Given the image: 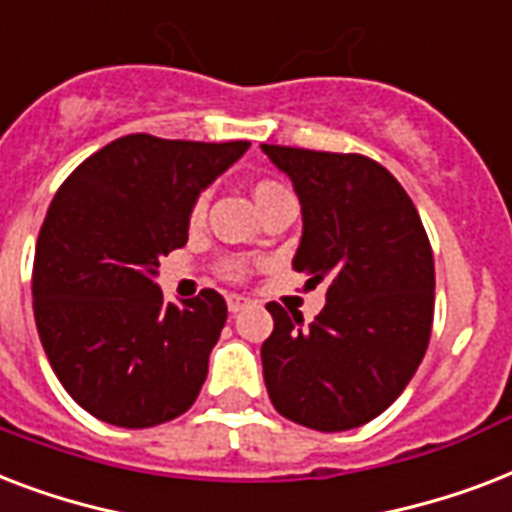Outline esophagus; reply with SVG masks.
Segmentation results:
<instances>
[{
	"instance_id": "1",
	"label": "esophagus",
	"mask_w": 512,
	"mask_h": 512,
	"mask_svg": "<svg viewBox=\"0 0 512 512\" xmlns=\"http://www.w3.org/2000/svg\"><path fill=\"white\" fill-rule=\"evenodd\" d=\"M251 304H253V301L245 299V296H240V293H229V296H227V307H229V312H232V315L248 310Z\"/></svg>"
}]
</instances>
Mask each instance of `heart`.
<instances>
[{"label":"heart","instance_id":"b5f03b06","mask_svg":"<svg viewBox=\"0 0 512 512\" xmlns=\"http://www.w3.org/2000/svg\"><path fill=\"white\" fill-rule=\"evenodd\" d=\"M277 189H285V186H280L277 181H259V184H256V189H253V194H256V200H259V197H264V194H269V192H277ZM208 200H211V192H208V189L197 192V197H194L192 205H189V224H200V221L205 219ZM224 275L232 277V280H243V277L248 275V261L227 259L224 261Z\"/></svg>","mask_w":512,"mask_h":512}]
</instances>
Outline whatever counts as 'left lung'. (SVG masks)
I'll return each instance as SVG.
<instances>
[{"label": "left lung", "instance_id": "obj_1", "mask_svg": "<svg viewBox=\"0 0 512 512\" xmlns=\"http://www.w3.org/2000/svg\"><path fill=\"white\" fill-rule=\"evenodd\" d=\"M299 194L293 269L326 283L315 323L269 301L261 344L272 406L296 425L342 433L379 417L425 358L435 264L414 202L390 170L363 154L261 144Z\"/></svg>", "mask_w": 512, "mask_h": 512}]
</instances>
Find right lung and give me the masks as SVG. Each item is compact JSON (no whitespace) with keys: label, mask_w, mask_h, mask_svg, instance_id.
Listing matches in <instances>:
<instances>
[{"label":"right lung","mask_w":512,"mask_h":512,"mask_svg":"<svg viewBox=\"0 0 512 512\" xmlns=\"http://www.w3.org/2000/svg\"><path fill=\"white\" fill-rule=\"evenodd\" d=\"M248 146L133 133L90 154L55 192L31 269L34 320L58 382L95 419L154 427L200 395L227 301L202 288L168 304L154 275L186 245L197 192Z\"/></svg>","instance_id":"1"}]
</instances>
